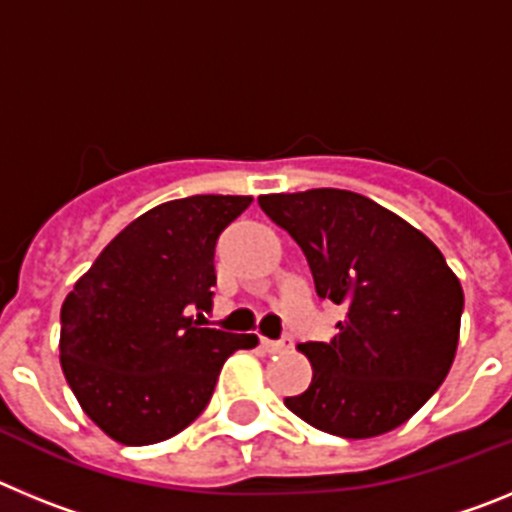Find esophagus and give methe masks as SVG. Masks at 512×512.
Wrapping results in <instances>:
<instances>
[{"instance_id": "esophagus-1", "label": "esophagus", "mask_w": 512, "mask_h": 512, "mask_svg": "<svg viewBox=\"0 0 512 512\" xmlns=\"http://www.w3.org/2000/svg\"><path fill=\"white\" fill-rule=\"evenodd\" d=\"M259 346L264 348L266 354H282V351H287L292 343H289V341H269V338H261Z\"/></svg>"}]
</instances>
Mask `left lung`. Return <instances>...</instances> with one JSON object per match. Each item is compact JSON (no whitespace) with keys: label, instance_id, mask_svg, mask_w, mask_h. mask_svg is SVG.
<instances>
[{"label":"left lung","instance_id":"obj_1","mask_svg":"<svg viewBox=\"0 0 512 512\" xmlns=\"http://www.w3.org/2000/svg\"><path fill=\"white\" fill-rule=\"evenodd\" d=\"M297 241L323 300L346 307L328 343H300L312 379L284 397L297 418L341 438H374L423 408L459 346L464 292L431 238L364 194H261Z\"/></svg>","mask_w":512,"mask_h":512}]
</instances>
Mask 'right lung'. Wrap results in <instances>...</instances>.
Here are the masks:
<instances>
[{
    "instance_id": "add662e5",
    "label": "right lung",
    "mask_w": 512,
    "mask_h": 512,
    "mask_svg": "<svg viewBox=\"0 0 512 512\" xmlns=\"http://www.w3.org/2000/svg\"><path fill=\"white\" fill-rule=\"evenodd\" d=\"M253 197L194 194L135 217L61 307V369L81 410L112 441L148 446L205 410L217 374L253 333L202 328L215 243Z\"/></svg>"
}]
</instances>
